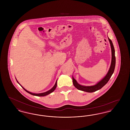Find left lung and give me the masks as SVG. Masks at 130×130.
<instances>
[{
	"instance_id": "obj_1",
	"label": "left lung",
	"mask_w": 130,
	"mask_h": 130,
	"mask_svg": "<svg viewBox=\"0 0 130 130\" xmlns=\"http://www.w3.org/2000/svg\"><path fill=\"white\" fill-rule=\"evenodd\" d=\"M108 39L110 42L111 47V66L108 73L107 74L105 77L101 80L99 82L93 86H85L81 85L77 82V81L73 76V84L74 87L78 90H79L84 92H88V93H93L101 89L105 85V84L107 83L108 81L109 80V79H110L112 74L114 72V70L115 68L116 56H115V48H114L113 44L112 43L111 40L109 37H108Z\"/></svg>"
}]
</instances>
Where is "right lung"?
<instances>
[{
  "label": "right lung",
  "instance_id": "add662e5",
  "mask_svg": "<svg viewBox=\"0 0 130 130\" xmlns=\"http://www.w3.org/2000/svg\"><path fill=\"white\" fill-rule=\"evenodd\" d=\"M15 79H16V78H15ZM16 80H17V79H16ZM17 82H18V83H19V84L22 87V88H23V89L25 90L26 92H27V93H29L31 94V95H35V96H46V95H47L49 94L50 93H52L53 92H54V91H55V90L56 89V86H57V80H56V83H55V85H54V86L53 87L51 90H50L49 91H48L47 92H45V93H31V92H30L28 91L27 90H26L25 89H24L23 87L22 86H21V85L19 83V82L17 80Z\"/></svg>",
  "mask_w": 130,
  "mask_h": 130
}]
</instances>
